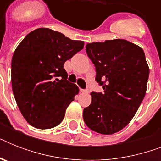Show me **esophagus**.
<instances>
[{"instance_id":"34e87169","label":"esophagus","mask_w":161,"mask_h":161,"mask_svg":"<svg viewBox=\"0 0 161 161\" xmlns=\"http://www.w3.org/2000/svg\"><path fill=\"white\" fill-rule=\"evenodd\" d=\"M80 92H81V93H88V89H83V88H81V89H80Z\"/></svg>"}]
</instances>
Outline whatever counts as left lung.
<instances>
[{
  "label": "left lung",
  "instance_id": "obj_1",
  "mask_svg": "<svg viewBox=\"0 0 161 161\" xmlns=\"http://www.w3.org/2000/svg\"><path fill=\"white\" fill-rule=\"evenodd\" d=\"M102 92H92L83 120L90 130L113 135L126 126L145 98L150 69L143 49L124 39L86 45Z\"/></svg>",
  "mask_w": 161,
  "mask_h": 161
}]
</instances>
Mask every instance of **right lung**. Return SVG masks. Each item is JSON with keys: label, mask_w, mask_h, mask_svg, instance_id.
Instances as JSON below:
<instances>
[{"label": "right lung", "mask_w": 161, "mask_h": 161, "mask_svg": "<svg viewBox=\"0 0 161 161\" xmlns=\"http://www.w3.org/2000/svg\"><path fill=\"white\" fill-rule=\"evenodd\" d=\"M83 45L58 31L38 28L16 47L11 60L12 90L21 114L31 126L47 130L63 121L78 93V87L67 80L63 65Z\"/></svg>", "instance_id": "right-lung-1"}]
</instances>
